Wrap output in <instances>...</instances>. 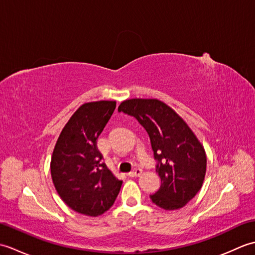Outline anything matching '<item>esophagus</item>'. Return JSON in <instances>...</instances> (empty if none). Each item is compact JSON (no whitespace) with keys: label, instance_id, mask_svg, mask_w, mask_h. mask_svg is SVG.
I'll return each instance as SVG.
<instances>
[{"label":"esophagus","instance_id":"1","mask_svg":"<svg viewBox=\"0 0 255 255\" xmlns=\"http://www.w3.org/2000/svg\"><path fill=\"white\" fill-rule=\"evenodd\" d=\"M141 173H142V170H140V169H134L133 171H131L130 173H129V176H131V177H136V176H140L141 175Z\"/></svg>","mask_w":255,"mask_h":255}]
</instances>
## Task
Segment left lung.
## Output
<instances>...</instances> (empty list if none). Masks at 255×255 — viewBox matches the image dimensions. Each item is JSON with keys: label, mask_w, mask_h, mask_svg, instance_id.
I'll return each mask as SVG.
<instances>
[{"label": "left lung", "mask_w": 255, "mask_h": 255, "mask_svg": "<svg viewBox=\"0 0 255 255\" xmlns=\"http://www.w3.org/2000/svg\"><path fill=\"white\" fill-rule=\"evenodd\" d=\"M118 112L133 116L147 130L161 186L150 198L164 210L183 208L202 188L207 156L184 119L156 99H131L121 103Z\"/></svg>", "instance_id": "8db88e82"}]
</instances>
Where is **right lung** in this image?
<instances>
[{"instance_id": "obj_1", "label": "right lung", "mask_w": 255, "mask_h": 255, "mask_svg": "<svg viewBox=\"0 0 255 255\" xmlns=\"http://www.w3.org/2000/svg\"><path fill=\"white\" fill-rule=\"evenodd\" d=\"M116 108L115 101L84 103L59 134L50 161L59 196L79 214L97 217L110 209L123 181L102 163L97 139Z\"/></svg>"}]
</instances>
